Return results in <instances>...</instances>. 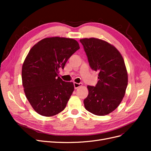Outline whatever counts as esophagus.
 Instances as JSON below:
<instances>
[{
  "mask_svg": "<svg viewBox=\"0 0 151 151\" xmlns=\"http://www.w3.org/2000/svg\"><path fill=\"white\" fill-rule=\"evenodd\" d=\"M82 85H83V84L82 83H74V88L75 89H77V88H78L79 87H80V86H81Z\"/></svg>",
  "mask_w": 151,
  "mask_h": 151,
  "instance_id": "1",
  "label": "esophagus"
}]
</instances>
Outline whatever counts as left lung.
<instances>
[{
  "label": "left lung",
  "instance_id": "1",
  "mask_svg": "<svg viewBox=\"0 0 151 151\" xmlns=\"http://www.w3.org/2000/svg\"><path fill=\"white\" fill-rule=\"evenodd\" d=\"M91 68L99 72L95 86H88L85 108L96 115L104 116L118 106L124 97L128 75L124 60L111 44L98 38L80 40Z\"/></svg>",
  "mask_w": 151,
  "mask_h": 151
}]
</instances>
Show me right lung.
<instances>
[{
  "mask_svg": "<svg viewBox=\"0 0 151 151\" xmlns=\"http://www.w3.org/2000/svg\"><path fill=\"white\" fill-rule=\"evenodd\" d=\"M80 48L76 40L52 37L43 39L31 48L22 67L25 95L40 115L52 116L65 109L74 91V84L58 76L72 54Z\"/></svg>",
  "mask_w": 151,
  "mask_h": 151,
  "instance_id": "add662e5",
  "label": "right lung"
}]
</instances>
